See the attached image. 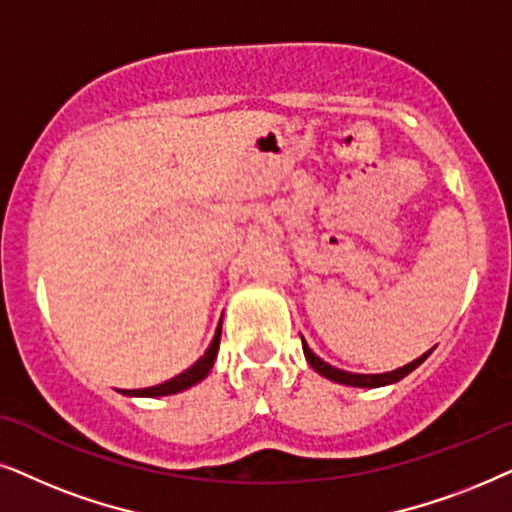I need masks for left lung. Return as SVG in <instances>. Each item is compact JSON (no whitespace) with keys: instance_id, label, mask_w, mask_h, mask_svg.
I'll return each mask as SVG.
<instances>
[{"instance_id":"left-lung-1","label":"left lung","mask_w":512,"mask_h":512,"mask_svg":"<svg viewBox=\"0 0 512 512\" xmlns=\"http://www.w3.org/2000/svg\"><path fill=\"white\" fill-rule=\"evenodd\" d=\"M302 349H304L306 360H309V365L318 374H323L325 379L337 381V384H344V386H358V388H379V386L395 384V381H400L403 377H407V374H410L412 370H417V367L424 363V360L433 353V349L426 351L421 358L412 360V363H407L405 367H398V370H393V372H384V374H356V372L337 370V367H332L330 363H325V360H320L316 353L309 349V344L304 342V337H302Z\"/></svg>"}]
</instances>
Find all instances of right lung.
<instances>
[{"label":"right lung","mask_w":512,"mask_h":512,"mask_svg":"<svg viewBox=\"0 0 512 512\" xmlns=\"http://www.w3.org/2000/svg\"><path fill=\"white\" fill-rule=\"evenodd\" d=\"M220 337H222V320L220 325H217L215 330V337L213 342H210L208 351L203 353V356L196 360V363L185 370L182 374H177V377L163 381L159 386H149V388H133V391H121L124 395H140V398H159V395H173V393H180L185 391V388L199 384L201 379L208 377L210 367H213L215 358H217V349H220Z\"/></svg>","instance_id":"add662e5"}]
</instances>
